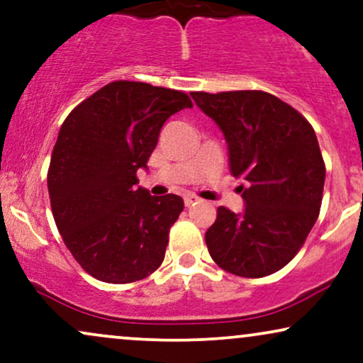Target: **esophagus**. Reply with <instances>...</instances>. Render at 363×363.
I'll return each mask as SVG.
<instances>
[{
    "instance_id": "1",
    "label": "esophagus",
    "mask_w": 363,
    "mask_h": 363,
    "mask_svg": "<svg viewBox=\"0 0 363 363\" xmlns=\"http://www.w3.org/2000/svg\"><path fill=\"white\" fill-rule=\"evenodd\" d=\"M199 197H195V195H191V194H186L185 197H183V202H185V206L186 207H191V206H195V203L199 202Z\"/></svg>"
}]
</instances>
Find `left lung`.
<instances>
[{
  "mask_svg": "<svg viewBox=\"0 0 363 363\" xmlns=\"http://www.w3.org/2000/svg\"><path fill=\"white\" fill-rule=\"evenodd\" d=\"M190 95L224 132L231 174L246 180L245 212L217 208L208 253L238 277L275 274L302 248L321 208L326 168L313 125L259 89Z\"/></svg>",
  "mask_w": 363,
  "mask_h": 363,
  "instance_id": "8db88e82",
  "label": "left lung"
}]
</instances>
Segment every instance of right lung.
<instances>
[{
	"mask_svg": "<svg viewBox=\"0 0 363 363\" xmlns=\"http://www.w3.org/2000/svg\"><path fill=\"white\" fill-rule=\"evenodd\" d=\"M189 95L140 81H113L83 100L59 130L47 172L64 245L86 274L130 284L160 268L183 199L138 189L160 130L191 108Z\"/></svg>",
	"mask_w": 363,
	"mask_h": 363,
	"instance_id": "1",
	"label": "right lung"
}]
</instances>
